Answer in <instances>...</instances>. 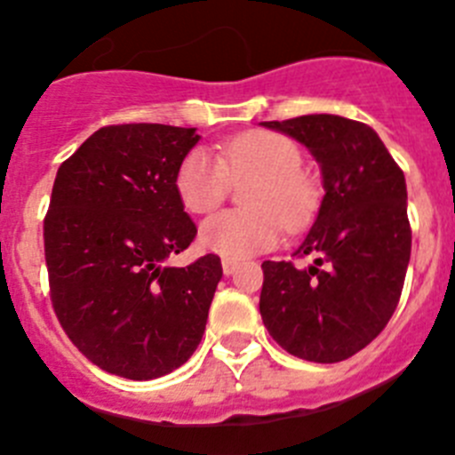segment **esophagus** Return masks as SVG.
<instances>
[{
  "label": "esophagus",
  "instance_id": "1",
  "mask_svg": "<svg viewBox=\"0 0 455 455\" xmlns=\"http://www.w3.org/2000/svg\"><path fill=\"white\" fill-rule=\"evenodd\" d=\"M237 269V263L235 260H231V258H222V272L227 274V276H231L233 272Z\"/></svg>",
  "mask_w": 455,
  "mask_h": 455
}]
</instances>
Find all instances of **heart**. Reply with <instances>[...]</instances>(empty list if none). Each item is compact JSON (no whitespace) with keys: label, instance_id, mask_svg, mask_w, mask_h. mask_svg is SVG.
<instances>
[{"label":"heart","instance_id":"b5f03b06","mask_svg":"<svg viewBox=\"0 0 455 455\" xmlns=\"http://www.w3.org/2000/svg\"><path fill=\"white\" fill-rule=\"evenodd\" d=\"M304 165L301 149L278 133H244L220 151H188L174 177L183 208L195 215L211 212L224 202L233 181H251L243 190L247 208L224 211L208 218L199 228L204 249L224 258H244L272 249L283 224L299 228L308 222L315 199L299 170Z\"/></svg>","mask_w":455,"mask_h":455}]
</instances>
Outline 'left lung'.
I'll use <instances>...</instances> for the list:
<instances>
[{"mask_svg":"<svg viewBox=\"0 0 455 455\" xmlns=\"http://www.w3.org/2000/svg\"><path fill=\"white\" fill-rule=\"evenodd\" d=\"M260 124L301 142L324 186L294 251L313 263H263V324L288 354L339 363L365 349L399 304L412 243L406 179L363 122L322 113Z\"/></svg>","mask_w":455,"mask_h":455,"instance_id":"left-lung-1","label":"left lung"}]
</instances>
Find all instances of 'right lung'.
<instances>
[{"label":"right lung","instance_id":"1","mask_svg":"<svg viewBox=\"0 0 455 455\" xmlns=\"http://www.w3.org/2000/svg\"><path fill=\"white\" fill-rule=\"evenodd\" d=\"M195 131L104 126L56 172L44 218L56 317L85 358L131 380L170 374L195 354L222 278L215 253L167 265L197 235L174 188Z\"/></svg>","mask_w":455,"mask_h":455}]
</instances>
